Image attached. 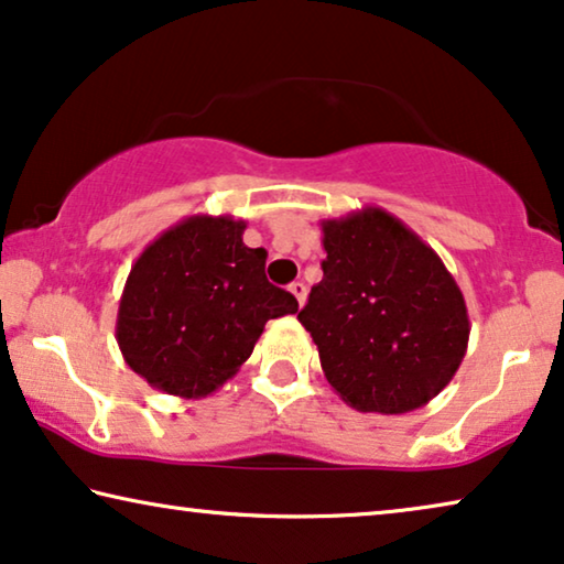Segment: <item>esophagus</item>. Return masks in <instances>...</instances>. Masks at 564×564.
Listing matches in <instances>:
<instances>
[{"label":"esophagus","instance_id":"1","mask_svg":"<svg viewBox=\"0 0 564 564\" xmlns=\"http://www.w3.org/2000/svg\"><path fill=\"white\" fill-rule=\"evenodd\" d=\"M289 289H291V293H293V296H296V301H299V306H304V301H306V285H304V283H301V281H293V283L289 285Z\"/></svg>","mask_w":564,"mask_h":564}]
</instances>
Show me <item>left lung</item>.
<instances>
[{"mask_svg":"<svg viewBox=\"0 0 564 564\" xmlns=\"http://www.w3.org/2000/svg\"><path fill=\"white\" fill-rule=\"evenodd\" d=\"M322 235L324 279L299 322L329 386L362 414L422 409L467 352L463 291L437 252L380 206L324 219Z\"/></svg>","mask_w":564,"mask_h":564,"instance_id":"1","label":"left lung"}]
</instances>
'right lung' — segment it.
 <instances>
[{
  "label": "right lung",
  "instance_id": "obj_1",
  "mask_svg": "<svg viewBox=\"0 0 564 564\" xmlns=\"http://www.w3.org/2000/svg\"><path fill=\"white\" fill-rule=\"evenodd\" d=\"M245 227L229 214H194L134 260L117 345L155 391L206 399L250 358L268 319L299 312L289 291L268 283V252L242 242Z\"/></svg>",
  "mask_w": 564,
  "mask_h": 564
}]
</instances>
